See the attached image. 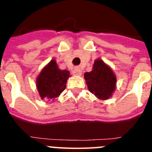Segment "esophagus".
<instances>
[{"label":"esophagus","mask_w":152,"mask_h":152,"mask_svg":"<svg viewBox=\"0 0 152 152\" xmlns=\"http://www.w3.org/2000/svg\"><path fill=\"white\" fill-rule=\"evenodd\" d=\"M72 74L74 75H81V70L78 68H76L73 70V72H72Z\"/></svg>","instance_id":"esophagus-1"}]
</instances>
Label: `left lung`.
Masks as SVG:
<instances>
[{
	"label": "left lung",
	"mask_w": 152,
	"mask_h": 152,
	"mask_svg": "<svg viewBox=\"0 0 152 152\" xmlns=\"http://www.w3.org/2000/svg\"><path fill=\"white\" fill-rule=\"evenodd\" d=\"M89 91L100 100H107L116 89V78L111 68L102 60L95 61L93 70L84 74Z\"/></svg>",
	"instance_id": "left-lung-1"
}]
</instances>
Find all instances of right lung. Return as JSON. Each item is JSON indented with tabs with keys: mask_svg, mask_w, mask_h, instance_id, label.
I'll return each instance as SVG.
<instances>
[{
	"mask_svg": "<svg viewBox=\"0 0 152 152\" xmlns=\"http://www.w3.org/2000/svg\"><path fill=\"white\" fill-rule=\"evenodd\" d=\"M69 75L68 70H60L56 60H52L42 70L36 80V87L42 99L55 100L59 96L66 88Z\"/></svg>",
	"mask_w": 152,
	"mask_h": 152,
	"instance_id": "add662e5",
	"label": "right lung"
}]
</instances>
